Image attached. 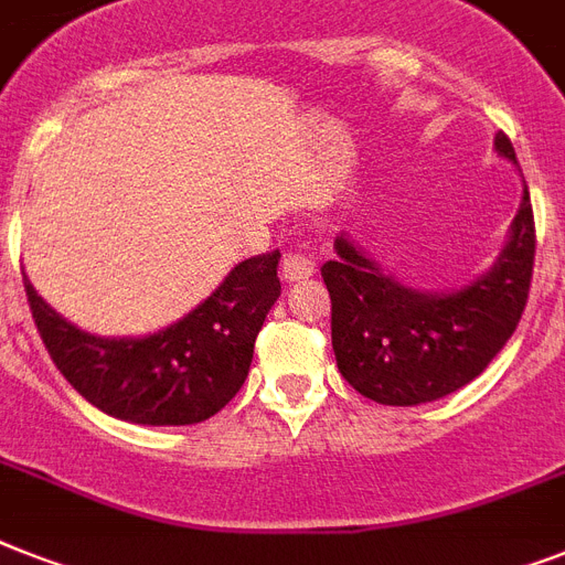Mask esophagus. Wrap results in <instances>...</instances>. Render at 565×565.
Listing matches in <instances>:
<instances>
[{
    "mask_svg": "<svg viewBox=\"0 0 565 565\" xmlns=\"http://www.w3.org/2000/svg\"><path fill=\"white\" fill-rule=\"evenodd\" d=\"M281 273L287 281H301V278H310V275L317 273V264H313V257L308 252H290V255L284 257Z\"/></svg>",
    "mask_w": 565,
    "mask_h": 565,
    "instance_id": "1",
    "label": "esophagus"
}]
</instances>
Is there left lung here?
<instances>
[{
  "label": "left lung",
  "instance_id": "obj_1",
  "mask_svg": "<svg viewBox=\"0 0 565 565\" xmlns=\"http://www.w3.org/2000/svg\"><path fill=\"white\" fill-rule=\"evenodd\" d=\"M495 149L516 161L504 131L495 135ZM334 248L322 281L340 375L372 402L411 407L469 384L513 337L534 278V207L525 188L495 266L446 296L404 287L345 237Z\"/></svg>",
  "mask_w": 565,
  "mask_h": 565
}]
</instances>
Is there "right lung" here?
Listing matches in <instances>:
<instances>
[{"label":"right lung","mask_w":565,"mask_h":565,"mask_svg":"<svg viewBox=\"0 0 565 565\" xmlns=\"http://www.w3.org/2000/svg\"><path fill=\"white\" fill-rule=\"evenodd\" d=\"M278 257V248L248 257L188 317L140 340L84 334L40 299L25 275L22 284L49 358L93 407L137 425H195L220 413L246 381L257 331L281 296Z\"/></svg>","instance_id":"right-lung-1"}]
</instances>
